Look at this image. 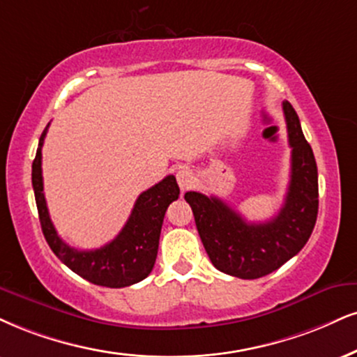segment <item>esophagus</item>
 Wrapping results in <instances>:
<instances>
[{"mask_svg":"<svg viewBox=\"0 0 357 357\" xmlns=\"http://www.w3.org/2000/svg\"><path fill=\"white\" fill-rule=\"evenodd\" d=\"M177 182H178V187L180 190L185 192L188 188H192L193 183H195V175H193V172L190 169H187V167H182V169L177 170Z\"/></svg>","mask_w":357,"mask_h":357,"instance_id":"esophagus-1","label":"esophagus"}]
</instances>
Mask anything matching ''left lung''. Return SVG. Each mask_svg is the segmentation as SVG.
Listing matches in <instances>:
<instances>
[{
  "mask_svg": "<svg viewBox=\"0 0 357 357\" xmlns=\"http://www.w3.org/2000/svg\"><path fill=\"white\" fill-rule=\"evenodd\" d=\"M283 112L291 147V178L276 217L248 223L217 197L187 192L205 252L217 270L241 280H257L278 270L300 253L318 217V167L301 130L300 117L284 100Z\"/></svg>",
  "mask_w": 357,
  "mask_h": 357,
  "instance_id": "obj_1",
  "label": "left lung"
}]
</instances>
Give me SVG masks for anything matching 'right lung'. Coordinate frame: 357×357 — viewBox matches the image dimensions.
<instances>
[{
    "label": "right lung",
    "mask_w": 357,
    "mask_h": 357,
    "mask_svg": "<svg viewBox=\"0 0 357 357\" xmlns=\"http://www.w3.org/2000/svg\"><path fill=\"white\" fill-rule=\"evenodd\" d=\"M47 127L39 139L36 157L33 160V188L39 213V222L47 245L66 266L89 283L124 288L139 283L151 275L157 258L158 238L167 208L178 199L180 188L174 175H167L162 182L142 192L135 200L134 208L121 233L111 243L98 250H77L69 246L57 235L47 212L43 187V144Z\"/></svg>",
    "instance_id": "add662e5"
}]
</instances>
